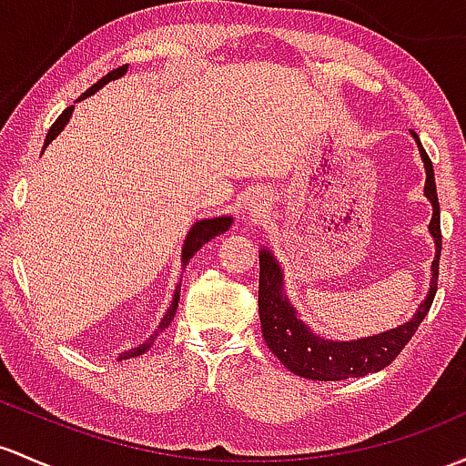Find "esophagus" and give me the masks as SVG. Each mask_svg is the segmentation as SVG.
Segmentation results:
<instances>
[{"label": "esophagus", "instance_id": "obj_1", "mask_svg": "<svg viewBox=\"0 0 466 466\" xmlns=\"http://www.w3.org/2000/svg\"><path fill=\"white\" fill-rule=\"evenodd\" d=\"M266 205V192H252L246 198V209L249 212H261V208Z\"/></svg>", "mask_w": 466, "mask_h": 466}]
</instances>
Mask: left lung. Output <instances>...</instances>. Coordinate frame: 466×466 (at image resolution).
Returning a JSON list of instances; mask_svg holds the SVG:
<instances>
[{
  "label": "left lung",
  "instance_id": "obj_1",
  "mask_svg": "<svg viewBox=\"0 0 466 466\" xmlns=\"http://www.w3.org/2000/svg\"><path fill=\"white\" fill-rule=\"evenodd\" d=\"M418 143L420 156H422L424 169H427V185L424 194L433 205V218L429 223V232L435 241V258L431 266V288L429 295L420 303L418 312L409 321L393 330L380 332V335L364 337L352 341H332L323 339L315 330L299 319L297 310L288 301L283 292V272L270 249L263 248L258 252V317H261L263 339L277 360L286 366L290 373L306 380L319 381H339L349 377H364L369 373L386 369L401 349L410 341L418 326L427 317L431 303H433L435 290H438V270L440 252H442V232H440V203L435 192V174L431 158L420 143L418 134L410 131Z\"/></svg>",
  "mask_w": 466,
  "mask_h": 466
}]
</instances>
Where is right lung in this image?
Masks as SVG:
<instances>
[{
  "label": "right lung",
  "instance_id": "obj_1",
  "mask_svg": "<svg viewBox=\"0 0 466 466\" xmlns=\"http://www.w3.org/2000/svg\"><path fill=\"white\" fill-rule=\"evenodd\" d=\"M127 68L129 66H117V68H114V71L111 73H106L105 77H102V80H97L96 85L91 86L89 91H85L82 93L80 97H77V102L80 100H85V97H89V96H93V93L96 91H100L102 86L106 85V82H111V80H117V77H122L127 73ZM73 109H76V106H66L65 111H62L60 114V117H57L56 122H53V127L51 129H48V134H46V140H44V149H46L48 145L53 143V140L57 138V134H60L62 129H65L66 127V122L71 120V114H73ZM229 225H232V217H214V218H203V220H196V223L192 225V228H189V234H187V238H185V243H183V252H180V257H183V266H187L189 263V258L194 257L196 252H198L200 248L205 246V243L209 241V238H214V237H218V234H223V232H228L229 229ZM178 299H180V286H176V292H174V299H171V306L167 308V312H165V317L163 319H160V323H158V328H156L154 330V335L149 337V339L145 341V344H140L138 349H131V350H127V352H122L120 357H117V360H129V357H138V355H143V352H147L151 349V346H154V341L158 339V335L160 332L165 330V328L169 326L171 323V319H174V315H176V310H178Z\"/></svg>",
  "mask_w": 466,
  "mask_h": 466
}]
</instances>
